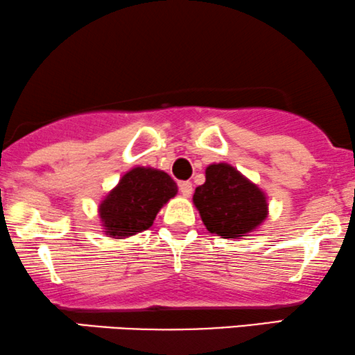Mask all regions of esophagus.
Listing matches in <instances>:
<instances>
[{
    "mask_svg": "<svg viewBox=\"0 0 355 355\" xmlns=\"http://www.w3.org/2000/svg\"><path fill=\"white\" fill-rule=\"evenodd\" d=\"M179 191H181V194L184 196V198H189V196L193 194V184H191L189 181L179 182Z\"/></svg>",
    "mask_w": 355,
    "mask_h": 355,
    "instance_id": "34e87169",
    "label": "esophagus"
}]
</instances>
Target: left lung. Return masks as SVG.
Returning <instances> with one entry per match:
<instances>
[{
  "instance_id": "left-lung-1",
  "label": "left lung",
  "mask_w": 355,
  "mask_h": 355,
  "mask_svg": "<svg viewBox=\"0 0 355 355\" xmlns=\"http://www.w3.org/2000/svg\"><path fill=\"white\" fill-rule=\"evenodd\" d=\"M204 226L223 239H239L268 218V198L226 162L206 168V182L193 196Z\"/></svg>"
}]
</instances>
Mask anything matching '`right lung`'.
I'll use <instances>...</instances> for the list:
<instances>
[{
    "label": "right lung",
    "instance_id": "1",
    "mask_svg": "<svg viewBox=\"0 0 355 355\" xmlns=\"http://www.w3.org/2000/svg\"><path fill=\"white\" fill-rule=\"evenodd\" d=\"M176 194L178 186L168 173L143 166L132 168L99 204L104 232L121 239L146 231L161 207Z\"/></svg>",
    "mask_w": 355,
    "mask_h": 355
}]
</instances>
